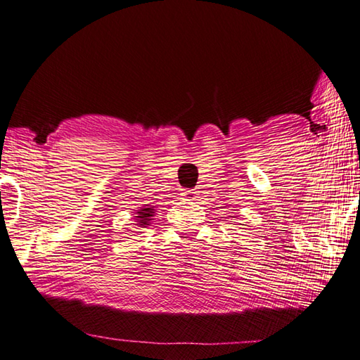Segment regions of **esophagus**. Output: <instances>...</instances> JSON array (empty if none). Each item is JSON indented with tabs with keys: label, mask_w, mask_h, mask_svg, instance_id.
Masks as SVG:
<instances>
[{
	"label": "esophagus",
	"mask_w": 360,
	"mask_h": 360,
	"mask_svg": "<svg viewBox=\"0 0 360 360\" xmlns=\"http://www.w3.org/2000/svg\"><path fill=\"white\" fill-rule=\"evenodd\" d=\"M181 196H184L185 200H194L198 196H199V191L196 190H188V191H184L181 193Z\"/></svg>",
	"instance_id": "34e87169"
}]
</instances>
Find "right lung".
I'll list each match as a JSON object with an SVG mask.
<instances>
[{"mask_svg":"<svg viewBox=\"0 0 360 360\" xmlns=\"http://www.w3.org/2000/svg\"><path fill=\"white\" fill-rule=\"evenodd\" d=\"M137 218H139V223L141 224H148V221H150V218L153 217V207H148V209H142L141 212H137Z\"/></svg>","mask_w":360,"mask_h":360,"instance_id":"right-lung-1","label":"right lung"}]
</instances>
